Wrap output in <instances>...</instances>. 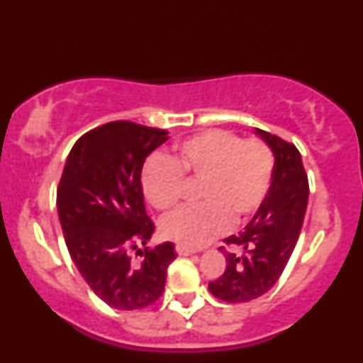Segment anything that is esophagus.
Masks as SVG:
<instances>
[{"label": "esophagus", "instance_id": "1", "mask_svg": "<svg viewBox=\"0 0 363 363\" xmlns=\"http://www.w3.org/2000/svg\"><path fill=\"white\" fill-rule=\"evenodd\" d=\"M176 252L179 254V255H192V254L195 252V250L190 249V247L182 246V245H177V246H176Z\"/></svg>", "mask_w": 363, "mask_h": 363}]
</instances>
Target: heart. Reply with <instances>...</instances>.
<instances>
[{"instance_id":"1","label":"heart","mask_w":363,"mask_h":363,"mask_svg":"<svg viewBox=\"0 0 363 363\" xmlns=\"http://www.w3.org/2000/svg\"><path fill=\"white\" fill-rule=\"evenodd\" d=\"M274 176V155L260 140L241 141L225 130H206L184 141L171 160L150 157L141 186L146 200L159 211L179 204L187 184H196L199 206L164 217V238L186 247H200L241 225L265 201Z\"/></svg>"}]
</instances>
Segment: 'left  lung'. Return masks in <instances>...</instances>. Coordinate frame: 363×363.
I'll use <instances>...</instances> for the list:
<instances>
[{
  "instance_id": "left-lung-1",
  "label": "left lung",
  "mask_w": 363,
  "mask_h": 363,
  "mask_svg": "<svg viewBox=\"0 0 363 363\" xmlns=\"http://www.w3.org/2000/svg\"><path fill=\"white\" fill-rule=\"evenodd\" d=\"M274 154L273 184L246 228L223 240L227 268L209 291L227 303H246L267 294L284 272L301 232L308 204V176L292 143L257 128ZM227 247L237 249L230 253Z\"/></svg>"
}]
</instances>
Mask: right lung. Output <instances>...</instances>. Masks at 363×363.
I'll use <instances>...</instances> for the list:
<instances>
[{"label":"right lung","mask_w":363,"mask_h":363,"mask_svg":"<svg viewBox=\"0 0 363 363\" xmlns=\"http://www.w3.org/2000/svg\"><path fill=\"white\" fill-rule=\"evenodd\" d=\"M168 131L130 121L108 122L76 141L57 189L65 241L79 273L106 305L150 306L164 291L176 259L173 242L146 246L155 225L144 206V160ZM143 257L133 260V252Z\"/></svg>","instance_id":"obj_1"}]
</instances>
